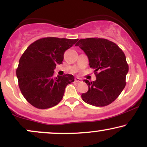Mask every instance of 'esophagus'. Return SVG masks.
<instances>
[{
	"mask_svg": "<svg viewBox=\"0 0 147 147\" xmlns=\"http://www.w3.org/2000/svg\"><path fill=\"white\" fill-rule=\"evenodd\" d=\"M75 82H77V83H79V82H82V79L79 78V77H76L75 79Z\"/></svg>",
	"mask_w": 147,
	"mask_h": 147,
	"instance_id": "1",
	"label": "esophagus"
}]
</instances>
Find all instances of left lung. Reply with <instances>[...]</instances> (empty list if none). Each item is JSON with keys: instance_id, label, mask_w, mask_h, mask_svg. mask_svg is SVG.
Wrapping results in <instances>:
<instances>
[{"instance_id": "1", "label": "left lung", "mask_w": 147, "mask_h": 147, "mask_svg": "<svg viewBox=\"0 0 147 147\" xmlns=\"http://www.w3.org/2000/svg\"><path fill=\"white\" fill-rule=\"evenodd\" d=\"M75 46H79L86 55L97 78L92 82L84 80L88 90L82 95L83 101L95 106L111 104L126 86L129 65L124 53L115 43L104 38H82Z\"/></svg>"}]
</instances>
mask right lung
Wrapping results in <instances>:
<instances>
[{"label":"right lung","instance_id":"add662e5","mask_svg":"<svg viewBox=\"0 0 147 147\" xmlns=\"http://www.w3.org/2000/svg\"><path fill=\"white\" fill-rule=\"evenodd\" d=\"M78 39L48 37L29 45L16 70L18 86L23 97L39 109L56 106L61 100L66 86L75 81L72 75L54 76L57 64H61L63 54Z\"/></svg>","mask_w":147,"mask_h":147}]
</instances>
